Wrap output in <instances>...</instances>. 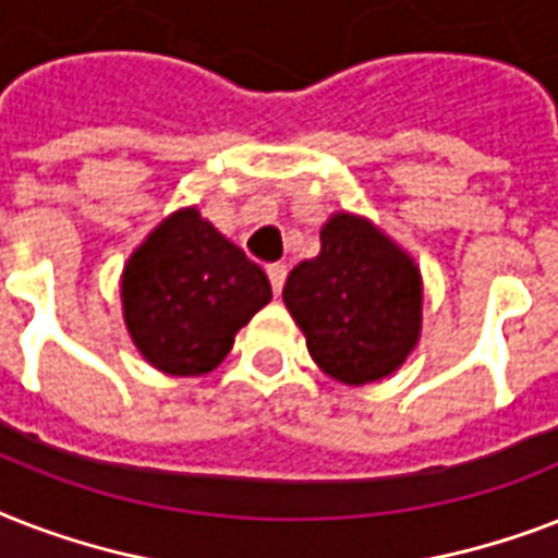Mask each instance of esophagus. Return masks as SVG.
<instances>
[{
	"label": "esophagus",
	"mask_w": 558,
	"mask_h": 558,
	"mask_svg": "<svg viewBox=\"0 0 558 558\" xmlns=\"http://www.w3.org/2000/svg\"><path fill=\"white\" fill-rule=\"evenodd\" d=\"M266 275H269L271 280V292L280 295V289H283V283H287V266H283V263H271L269 269H266Z\"/></svg>",
	"instance_id": "esophagus-1"
}]
</instances>
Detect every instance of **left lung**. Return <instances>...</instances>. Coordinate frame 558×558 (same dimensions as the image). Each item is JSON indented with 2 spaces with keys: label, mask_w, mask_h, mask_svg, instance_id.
<instances>
[{
  "label": "left lung",
  "mask_w": 558,
  "mask_h": 558,
  "mask_svg": "<svg viewBox=\"0 0 558 558\" xmlns=\"http://www.w3.org/2000/svg\"><path fill=\"white\" fill-rule=\"evenodd\" d=\"M283 304L327 376L344 385L388 379L423 332V275L414 257L367 217L339 210L322 252L289 271Z\"/></svg>",
  "instance_id": "left-lung-1"
}]
</instances>
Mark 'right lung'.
I'll use <instances>...</instances> for the list:
<instances>
[{"mask_svg":"<svg viewBox=\"0 0 558 558\" xmlns=\"http://www.w3.org/2000/svg\"><path fill=\"white\" fill-rule=\"evenodd\" d=\"M269 301L266 271L196 205L161 219L121 271L126 332L144 362L168 376L214 371Z\"/></svg>","mask_w":558,"mask_h":558,"instance_id":"1","label":"right lung"}]
</instances>
